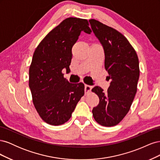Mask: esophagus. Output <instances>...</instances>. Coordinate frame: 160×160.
Listing matches in <instances>:
<instances>
[{"instance_id":"esophagus-1","label":"esophagus","mask_w":160,"mask_h":160,"mask_svg":"<svg viewBox=\"0 0 160 160\" xmlns=\"http://www.w3.org/2000/svg\"><path fill=\"white\" fill-rule=\"evenodd\" d=\"M92 86L91 85H85V94H88V93H89L91 89H92Z\"/></svg>"}]
</instances>
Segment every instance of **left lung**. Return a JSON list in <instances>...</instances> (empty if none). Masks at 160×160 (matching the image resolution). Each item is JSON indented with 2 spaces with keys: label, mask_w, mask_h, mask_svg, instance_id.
Wrapping results in <instances>:
<instances>
[{
  "label": "left lung",
  "mask_w": 160,
  "mask_h": 160,
  "mask_svg": "<svg viewBox=\"0 0 160 160\" xmlns=\"http://www.w3.org/2000/svg\"><path fill=\"white\" fill-rule=\"evenodd\" d=\"M89 21L103 47L105 68L111 79L107 93L99 86L92 89L99 98L92 113L99 124L114 126L127 115L136 94L139 77L138 57L122 33L95 19Z\"/></svg>",
  "instance_id": "1"
}]
</instances>
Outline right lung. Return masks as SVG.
<instances>
[{"instance_id": "1", "label": "right lung", "mask_w": 160, "mask_h": 160, "mask_svg": "<svg viewBox=\"0 0 160 160\" xmlns=\"http://www.w3.org/2000/svg\"><path fill=\"white\" fill-rule=\"evenodd\" d=\"M82 31L91 32L88 20L67 18L47 34L34 52L28 85L37 113L48 124L67 122L84 95V84L69 83L62 72L64 68L69 71L72 47Z\"/></svg>"}]
</instances>
